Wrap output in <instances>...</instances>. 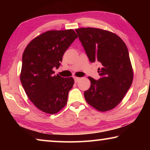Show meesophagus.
<instances>
[{
    "mask_svg": "<svg viewBox=\"0 0 150 150\" xmlns=\"http://www.w3.org/2000/svg\"><path fill=\"white\" fill-rule=\"evenodd\" d=\"M79 79H80L79 77H74V81H75V83H77L78 81H79Z\"/></svg>",
    "mask_w": 150,
    "mask_h": 150,
    "instance_id": "34e87169",
    "label": "esophagus"
}]
</instances>
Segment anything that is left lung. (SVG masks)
Instances as JSON below:
<instances>
[{
    "mask_svg": "<svg viewBox=\"0 0 150 150\" xmlns=\"http://www.w3.org/2000/svg\"><path fill=\"white\" fill-rule=\"evenodd\" d=\"M80 42L91 63H100L98 80L89 77L91 87L84 93L87 103L96 110H111L122 100L133 81L129 52L120 37L93 28L76 29Z\"/></svg>",
    "mask_w": 150,
    "mask_h": 150,
    "instance_id": "1",
    "label": "left lung"
}]
</instances>
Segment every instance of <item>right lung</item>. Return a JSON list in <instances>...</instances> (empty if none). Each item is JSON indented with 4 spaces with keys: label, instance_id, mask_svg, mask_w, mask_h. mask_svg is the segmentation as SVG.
<instances>
[{
    "label": "right lung",
    "instance_id": "1",
    "mask_svg": "<svg viewBox=\"0 0 150 150\" xmlns=\"http://www.w3.org/2000/svg\"><path fill=\"white\" fill-rule=\"evenodd\" d=\"M76 38L73 30L47 31L32 40L22 55V87L33 104L45 113H57L67 104L74 80L54 75L53 68H59Z\"/></svg>",
    "mask_w": 150,
    "mask_h": 150
}]
</instances>
